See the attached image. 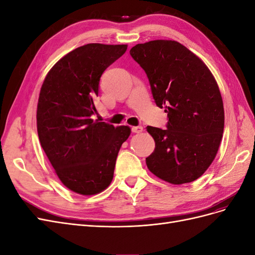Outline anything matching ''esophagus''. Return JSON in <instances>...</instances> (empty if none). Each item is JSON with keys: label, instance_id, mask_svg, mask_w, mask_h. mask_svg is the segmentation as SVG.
I'll return each mask as SVG.
<instances>
[{"label": "esophagus", "instance_id": "obj_1", "mask_svg": "<svg viewBox=\"0 0 255 255\" xmlns=\"http://www.w3.org/2000/svg\"><path fill=\"white\" fill-rule=\"evenodd\" d=\"M143 130V128L142 127H140V126H138V127H133L132 128V132L133 133H137V134H139V133H141Z\"/></svg>", "mask_w": 255, "mask_h": 255}]
</instances>
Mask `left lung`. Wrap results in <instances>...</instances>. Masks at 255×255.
Returning a JSON list of instances; mask_svg holds the SVG:
<instances>
[{
    "mask_svg": "<svg viewBox=\"0 0 255 255\" xmlns=\"http://www.w3.org/2000/svg\"><path fill=\"white\" fill-rule=\"evenodd\" d=\"M129 54L148 76L156 105L168 115L167 128L146 127L155 141L146 166L175 185L199 179L216 157L225 128L217 82L196 54L174 40L138 43Z\"/></svg>",
    "mask_w": 255,
    "mask_h": 255,
    "instance_id": "left-lung-1",
    "label": "left lung"
}]
</instances>
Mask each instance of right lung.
I'll return each mask as SVG.
<instances>
[{"instance_id":"obj_1","label":"right lung","mask_w":255,"mask_h":255,"mask_svg":"<svg viewBox=\"0 0 255 255\" xmlns=\"http://www.w3.org/2000/svg\"><path fill=\"white\" fill-rule=\"evenodd\" d=\"M127 44L88 43L68 53L45 76L37 105V132L44 153L67 188L83 196L110 186L116 159L129 134L94 120L100 78Z\"/></svg>"}]
</instances>
